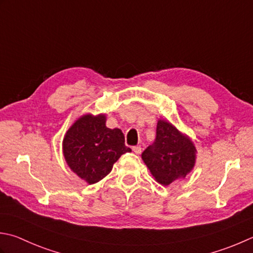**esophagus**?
<instances>
[{"label": "esophagus", "mask_w": 253, "mask_h": 253, "mask_svg": "<svg viewBox=\"0 0 253 253\" xmlns=\"http://www.w3.org/2000/svg\"><path fill=\"white\" fill-rule=\"evenodd\" d=\"M141 147L140 146H135V147H132V151L136 153V155H140L141 153Z\"/></svg>", "instance_id": "1"}]
</instances>
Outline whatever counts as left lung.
Here are the masks:
<instances>
[{"label":"left lung","instance_id":"8db88e82","mask_svg":"<svg viewBox=\"0 0 253 253\" xmlns=\"http://www.w3.org/2000/svg\"><path fill=\"white\" fill-rule=\"evenodd\" d=\"M195 146L170 123L159 121L155 142L141 158L151 174L162 185L185 177L195 163Z\"/></svg>","mask_w":253,"mask_h":253}]
</instances>
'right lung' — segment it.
<instances>
[{
	"label": "right lung",
	"instance_id": "right-lung-1",
	"mask_svg": "<svg viewBox=\"0 0 253 253\" xmlns=\"http://www.w3.org/2000/svg\"><path fill=\"white\" fill-rule=\"evenodd\" d=\"M105 115H84L69 128L63 138V155L70 169L88 184L112 171L124 153L130 152L121 129L105 126Z\"/></svg>",
	"mask_w": 253,
	"mask_h": 253
}]
</instances>
